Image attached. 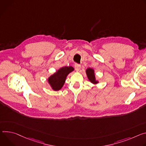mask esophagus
<instances>
[{
  "mask_svg": "<svg viewBox=\"0 0 146 146\" xmlns=\"http://www.w3.org/2000/svg\"><path fill=\"white\" fill-rule=\"evenodd\" d=\"M75 68L76 71H79L80 69V65L78 64H75Z\"/></svg>",
  "mask_w": 146,
  "mask_h": 146,
  "instance_id": "esophagus-1",
  "label": "esophagus"
}]
</instances>
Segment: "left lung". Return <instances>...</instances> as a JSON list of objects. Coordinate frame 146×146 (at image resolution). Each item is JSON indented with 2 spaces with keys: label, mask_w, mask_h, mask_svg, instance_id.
Masks as SVG:
<instances>
[{
  "label": "left lung",
  "mask_w": 146,
  "mask_h": 146,
  "mask_svg": "<svg viewBox=\"0 0 146 146\" xmlns=\"http://www.w3.org/2000/svg\"><path fill=\"white\" fill-rule=\"evenodd\" d=\"M86 75H87V76H88L89 80L92 84H98L99 82L98 81V80H96L94 71L93 69L90 68H87V70H86Z\"/></svg>",
  "instance_id": "1"
}]
</instances>
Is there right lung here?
Wrapping results in <instances>:
<instances>
[{
	"label": "right lung",
	"mask_w": 146,
	"mask_h": 146,
	"mask_svg": "<svg viewBox=\"0 0 146 146\" xmlns=\"http://www.w3.org/2000/svg\"><path fill=\"white\" fill-rule=\"evenodd\" d=\"M74 70V68L71 66L64 67L48 78V82L52 89L55 91L60 90L66 81L67 75Z\"/></svg>",
	"instance_id": "obj_1"
}]
</instances>
